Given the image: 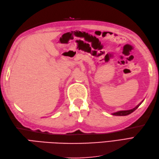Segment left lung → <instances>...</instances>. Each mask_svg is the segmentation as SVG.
Masks as SVG:
<instances>
[{
    "label": "left lung",
    "mask_w": 159,
    "mask_h": 159,
    "mask_svg": "<svg viewBox=\"0 0 159 159\" xmlns=\"http://www.w3.org/2000/svg\"><path fill=\"white\" fill-rule=\"evenodd\" d=\"M141 104V103L138 104V105L136 107H134V109H133L126 110V111H117V112H116V113H113V116H127V115H129L131 113H133V111H135L137 109V108L140 106Z\"/></svg>",
    "instance_id": "left-lung-1"
}]
</instances>
